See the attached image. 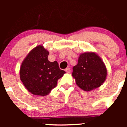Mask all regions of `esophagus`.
<instances>
[{
    "label": "esophagus",
    "mask_w": 127,
    "mask_h": 127,
    "mask_svg": "<svg viewBox=\"0 0 127 127\" xmlns=\"http://www.w3.org/2000/svg\"><path fill=\"white\" fill-rule=\"evenodd\" d=\"M65 71L67 73H69L70 72H71V69H70V68H69V67H67V68L65 69Z\"/></svg>",
    "instance_id": "1"
}]
</instances>
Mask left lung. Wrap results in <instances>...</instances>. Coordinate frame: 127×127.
Instances as JSON below:
<instances>
[{
  "instance_id": "left-lung-1",
  "label": "left lung",
  "mask_w": 127,
  "mask_h": 127,
  "mask_svg": "<svg viewBox=\"0 0 127 127\" xmlns=\"http://www.w3.org/2000/svg\"><path fill=\"white\" fill-rule=\"evenodd\" d=\"M72 76L78 86L85 91L100 87L106 80L107 69L101 59L95 53L87 52L79 56L72 68Z\"/></svg>"
}]
</instances>
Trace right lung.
Masks as SVG:
<instances>
[{"label":"right lung","instance_id":"obj_1","mask_svg":"<svg viewBox=\"0 0 127 127\" xmlns=\"http://www.w3.org/2000/svg\"><path fill=\"white\" fill-rule=\"evenodd\" d=\"M48 55L49 52L42 46H38L28 54L20 67L21 82L35 95L49 94L65 73L60 69L57 61H48Z\"/></svg>","mask_w":127,"mask_h":127}]
</instances>
